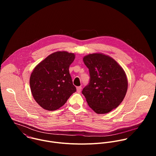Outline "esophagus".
I'll return each mask as SVG.
<instances>
[{
  "label": "esophagus",
  "instance_id": "obj_1",
  "mask_svg": "<svg viewBox=\"0 0 156 156\" xmlns=\"http://www.w3.org/2000/svg\"><path fill=\"white\" fill-rule=\"evenodd\" d=\"M76 91H77V92H78V93H80L81 92V86H78V87H76Z\"/></svg>",
  "mask_w": 156,
  "mask_h": 156
}]
</instances>
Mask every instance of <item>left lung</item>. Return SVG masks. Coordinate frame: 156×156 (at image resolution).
Here are the masks:
<instances>
[{"mask_svg":"<svg viewBox=\"0 0 156 156\" xmlns=\"http://www.w3.org/2000/svg\"><path fill=\"white\" fill-rule=\"evenodd\" d=\"M90 80L82 91L88 105L96 114H107L123 101L128 81L122 66L112 57L94 53L83 57Z\"/></svg>","mask_w":156,"mask_h":156,"instance_id":"8db88e82","label":"left lung"}]
</instances>
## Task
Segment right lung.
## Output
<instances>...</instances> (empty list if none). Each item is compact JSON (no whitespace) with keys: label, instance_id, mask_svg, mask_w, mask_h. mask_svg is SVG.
<instances>
[{"label":"right lung","instance_id":"obj_1","mask_svg":"<svg viewBox=\"0 0 156 156\" xmlns=\"http://www.w3.org/2000/svg\"><path fill=\"white\" fill-rule=\"evenodd\" d=\"M73 53L58 51L48 56L34 69L30 80L32 95L43 108L55 110L76 92L69 72Z\"/></svg>","mask_w":156,"mask_h":156}]
</instances>
